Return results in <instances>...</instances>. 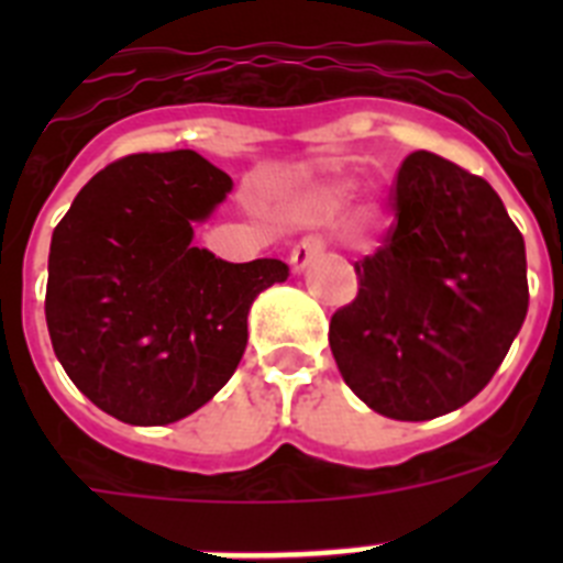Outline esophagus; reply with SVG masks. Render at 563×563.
<instances>
[{
  "instance_id": "34e87169",
  "label": "esophagus",
  "mask_w": 563,
  "mask_h": 563,
  "mask_svg": "<svg viewBox=\"0 0 563 563\" xmlns=\"http://www.w3.org/2000/svg\"><path fill=\"white\" fill-rule=\"evenodd\" d=\"M321 253H324V242H321V239H318V236H305L290 251V267L296 273L307 271V267H310L312 262H316V258L321 256Z\"/></svg>"
}]
</instances>
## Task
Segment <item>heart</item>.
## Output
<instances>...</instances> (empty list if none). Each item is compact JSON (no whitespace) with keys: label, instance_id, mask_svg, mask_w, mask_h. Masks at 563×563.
I'll return each instance as SVG.
<instances>
[{"label":"heart","instance_id":"1","mask_svg":"<svg viewBox=\"0 0 563 563\" xmlns=\"http://www.w3.org/2000/svg\"><path fill=\"white\" fill-rule=\"evenodd\" d=\"M338 197H341V191L338 188H324V191L316 194V208H330L335 206Z\"/></svg>","mask_w":563,"mask_h":563}]
</instances>
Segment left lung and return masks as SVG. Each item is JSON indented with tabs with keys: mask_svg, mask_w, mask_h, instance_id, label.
Returning a JSON list of instances; mask_svg holds the SVG:
<instances>
[{
	"mask_svg": "<svg viewBox=\"0 0 563 563\" xmlns=\"http://www.w3.org/2000/svg\"><path fill=\"white\" fill-rule=\"evenodd\" d=\"M395 225L330 321L341 377L377 415L434 420L485 389L527 316L525 239L490 183L411 152Z\"/></svg>",
	"mask_w": 563,
	"mask_h": 563,
	"instance_id": "obj_1",
	"label": "left lung"
}]
</instances>
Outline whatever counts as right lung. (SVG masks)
<instances>
[{"label":"right lung","instance_id":"1","mask_svg":"<svg viewBox=\"0 0 563 563\" xmlns=\"http://www.w3.org/2000/svg\"><path fill=\"white\" fill-rule=\"evenodd\" d=\"M233 183L191 148L129 154L78 191L53 231V352L98 409L166 426L206 406L247 346L253 298L290 276L278 258L231 265L194 247Z\"/></svg>","mask_w":563,"mask_h":563}]
</instances>
